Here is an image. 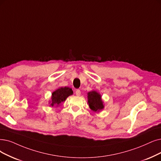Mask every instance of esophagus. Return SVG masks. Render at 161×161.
Segmentation results:
<instances>
[{
  "label": "esophagus",
  "instance_id": "1",
  "mask_svg": "<svg viewBox=\"0 0 161 161\" xmlns=\"http://www.w3.org/2000/svg\"><path fill=\"white\" fill-rule=\"evenodd\" d=\"M75 94H76V96H80V90H79V89L76 90Z\"/></svg>",
  "mask_w": 161,
  "mask_h": 161
}]
</instances>
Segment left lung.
<instances>
[{
  "mask_svg": "<svg viewBox=\"0 0 161 161\" xmlns=\"http://www.w3.org/2000/svg\"><path fill=\"white\" fill-rule=\"evenodd\" d=\"M88 103L90 108L94 112H100L104 108L102 100L101 95L96 91H91L88 93Z\"/></svg>",
  "mask_w": 161,
  "mask_h": 161,
  "instance_id": "obj_1",
  "label": "left lung"
}]
</instances>
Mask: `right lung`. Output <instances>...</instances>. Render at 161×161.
<instances>
[{"mask_svg": "<svg viewBox=\"0 0 161 161\" xmlns=\"http://www.w3.org/2000/svg\"><path fill=\"white\" fill-rule=\"evenodd\" d=\"M73 92L72 89L69 87H61L52 93L51 100L50 106H53L57 105V106L59 105L61 103L65 101L68 96L72 95Z\"/></svg>", "mask_w": 161, "mask_h": 161, "instance_id": "1", "label": "right lung"}]
</instances>
